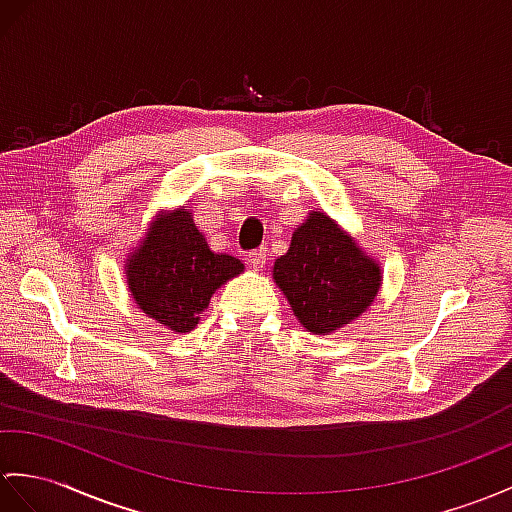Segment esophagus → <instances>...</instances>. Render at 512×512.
<instances>
[{
	"instance_id": "obj_1",
	"label": "esophagus",
	"mask_w": 512,
	"mask_h": 512,
	"mask_svg": "<svg viewBox=\"0 0 512 512\" xmlns=\"http://www.w3.org/2000/svg\"><path fill=\"white\" fill-rule=\"evenodd\" d=\"M246 259H248V266H251L253 270H261L266 266V259H268L266 248H255V251L248 253Z\"/></svg>"
}]
</instances>
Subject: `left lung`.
I'll return each mask as SVG.
<instances>
[{
  "mask_svg": "<svg viewBox=\"0 0 512 512\" xmlns=\"http://www.w3.org/2000/svg\"><path fill=\"white\" fill-rule=\"evenodd\" d=\"M272 279L296 320L316 336H329L373 305L384 272L334 218L310 211L294 229L288 253L275 259Z\"/></svg>",
  "mask_w": 512,
  "mask_h": 512,
  "instance_id": "8db88e82",
  "label": "left lung"
}]
</instances>
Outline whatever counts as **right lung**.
<instances>
[{
    "instance_id": "1",
    "label": "right lung",
    "mask_w": 512,
    "mask_h": 512,
    "mask_svg": "<svg viewBox=\"0 0 512 512\" xmlns=\"http://www.w3.org/2000/svg\"><path fill=\"white\" fill-rule=\"evenodd\" d=\"M242 272L240 259L211 251L185 207L159 211L124 261L139 310L176 334L192 331L220 285Z\"/></svg>"
}]
</instances>
